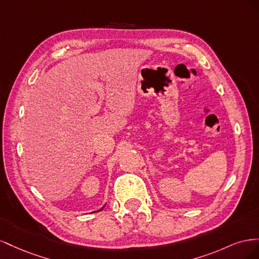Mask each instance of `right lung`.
Returning a JSON list of instances; mask_svg holds the SVG:
<instances>
[{
    "instance_id": "1",
    "label": "right lung",
    "mask_w": 259,
    "mask_h": 259,
    "mask_svg": "<svg viewBox=\"0 0 259 259\" xmlns=\"http://www.w3.org/2000/svg\"><path fill=\"white\" fill-rule=\"evenodd\" d=\"M99 210H101V209H99Z\"/></svg>"
}]
</instances>
